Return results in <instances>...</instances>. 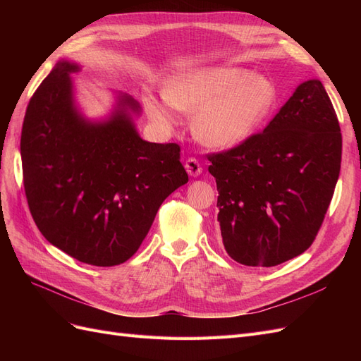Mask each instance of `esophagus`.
I'll return each instance as SVG.
<instances>
[{
    "label": "esophagus",
    "mask_w": 361,
    "mask_h": 361,
    "mask_svg": "<svg viewBox=\"0 0 361 361\" xmlns=\"http://www.w3.org/2000/svg\"><path fill=\"white\" fill-rule=\"evenodd\" d=\"M185 170H187V173L190 174L191 178H197V176H200V173H202V166L195 158H188L187 162H185Z\"/></svg>",
    "instance_id": "1"
}]
</instances>
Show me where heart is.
Wrapping results in <instances>:
<instances>
[{"label":"heart","mask_w":361,"mask_h":361,"mask_svg":"<svg viewBox=\"0 0 361 361\" xmlns=\"http://www.w3.org/2000/svg\"><path fill=\"white\" fill-rule=\"evenodd\" d=\"M162 99L145 94L147 114L164 126L178 110L194 113L192 134L212 149H232L253 135L277 104V87L268 76L238 66L200 68L174 75Z\"/></svg>","instance_id":"obj_1"}]
</instances>
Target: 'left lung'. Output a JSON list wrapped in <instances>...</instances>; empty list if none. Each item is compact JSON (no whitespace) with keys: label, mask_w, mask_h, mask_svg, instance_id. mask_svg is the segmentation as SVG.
<instances>
[{"label":"left lung","mask_w":361,"mask_h":361,"mask_svg":"<svg viewBox=\"0 0 361 361\" xmlns=\"http://www.w3.org/2000/svg\"><path fill=\"white\" fill-rule=\"evenodd\" d=\"M209 161L228 256L247 267H276L304 253L342 161L341 126L322 82H301L264 133Z\"/></svg>","instance_id":"left-lung-1"}]
</instances>
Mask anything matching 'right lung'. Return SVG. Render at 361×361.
Here are the masks:
<instances>
[{"mask_svg":"<svg viewBox=\"0 0 361 361\" xmlns=\"http://www.w3.org/2000/svg\"><path fill=\"white\" fill-rule=\"evenodd\" d=\"M59 61L27 106L20 158L30 211L40 233L94 267L126 262L143 243L161 203L188 182L176 143L140 137V104L118 93L111 114L87 118Z\"/></svg>","mask_w":361,"mask_h":361,"instance_id":"right-lung-1","label":"right lung"}]
</instances>
